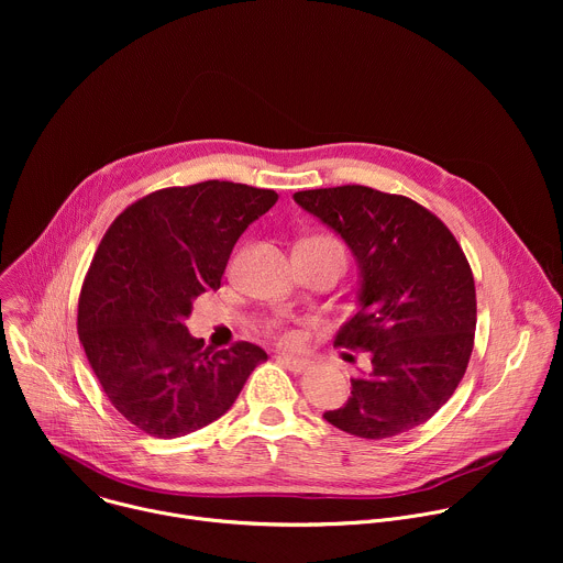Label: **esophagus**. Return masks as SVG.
Returning <instances> with one entry per match:
<instances>
[{"label": "esophagus", "mask_w": 563, "mask_h": 563, "mask_svg": "<svg viewBox=\"0 0 563 563\" xmlns=\"http://www.w3.org/2000/svg\"><path fill=\"white\" fill-rule=\"evenodd\" d=\"M289 372H294V374H300V372H305L307 369V365H309V361L307 358H298V356H289V354H278L276 356Z\"/></svg>", "instance_id": "34e87169"}]
</instances>
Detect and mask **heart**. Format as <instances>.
Returning <instances> with one entry per match:
<instances>
[{
    "label": "heart",
    "instance_id": "heart-1",
    "mask_svg": "<svg viewBox=\"0 0 563 563\" xmlns=\"http://www.w3.org/2000/svg\"><path fill=\"white\" fill-rule=\"evenodd\" d=\"M267 334L274 336V339H276L278 343H283V345H296V343L300 341L298 332L285 330V328H280V325H269V328H267Z\"/></svg>",
    "mask_w": 563,
    "mask_h": 563
}]
</instances>
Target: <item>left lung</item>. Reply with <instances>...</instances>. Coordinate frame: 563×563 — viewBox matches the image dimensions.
<instances>
[{"instance_id": "left-lung-1", "label": "left lung", "mask_w": 563, "mask_h": 563, "mask_svg": "<svg viewBox=\"0 0 563 563\" xmlns=\"http://www.w3.org/2000/svg\"><path fill=\"white\" fill-rule=\"evenodd\" d=\"M294 200L347 243L361 267L358 309L334 339L365 352L352 396L323 417L361 439L404 434L432 419L461 383L474 347L476 291L454 233L419 202L363 185Z\"/></svg>"}]
</instances>
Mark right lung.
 Returning <instances> with one entry per match:
<instances>
[{"label": "right lung", "mask_w": 563, "mask_h": 563, "mask_svg": "<svg viewBox=\"0 0 563 563\" xmlns=\"http://www.w3.org/2000/svg\"><path fill=\"white\" fill-rule=\"evenodd\" d=\"M276 200L272 189L207 180L153 191L107 229L79 291L77 334L111 406L137 430L176 439L213 423L267 361L247 341L205 347L185 318Z\"/></svg>", "instance_id": "add662e5"}]
</instances>
